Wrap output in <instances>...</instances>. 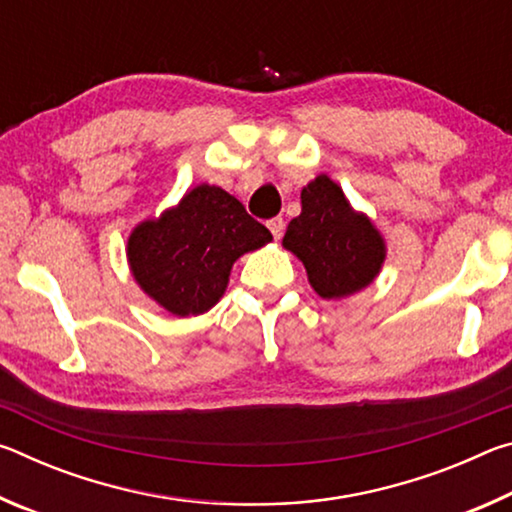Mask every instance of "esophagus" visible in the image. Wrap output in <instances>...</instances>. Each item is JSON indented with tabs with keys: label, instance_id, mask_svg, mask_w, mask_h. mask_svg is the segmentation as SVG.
Returning <instances> with one entry per match:
<instances>
[{
	"label": "esophagus",
	"instance_id": "esophagus-1",
	"mask_svg": "<svg viewBox=\"0 0 512 512\" xmlns=\"http://www.w3.org/2000/svg\"><path fill=\"white\" fill-rule=\"evenodd\" d=\"M266 225H268V230H271V235H273L275 239L282 237V232H284V219H280V216H275V219H271Z\"/></svg>",
	"mask_w": 512,
	"mask_h": 512
}]
</instances>
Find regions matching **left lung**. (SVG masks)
Instances as JSON below:
<instances>
[{"label":"left lung","mask_w":512,"mask_h":512,"mask_svg":"<svg viewBox=\"0 0 512 512\" xmlns=\"http://www.w3.org/2000/svg\"><path fill=\"white\" fill-rule=\"evenodd\" d=\"M282 246L305 264L323 300H341L370 287L386 262V239L366 212L354 210L339 183L320 173L300 192Z\"/></svg>","instance_id":"obj_1"}]
</instances>
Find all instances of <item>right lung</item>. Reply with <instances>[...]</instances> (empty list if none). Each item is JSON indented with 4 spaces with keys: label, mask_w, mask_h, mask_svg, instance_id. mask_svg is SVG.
Segmentation results:
<instances>
[{
    "label": "right lung",
    "mask_w": 512,
    "mask_h": 512,
    "mask_svg": "<svg viewBox=\"0 0 512 512\" xmlns=\"http://www.w3.org/2000/svg\"><path fill=\"white\" fill-rule=\"evenodd\" d=\"M273 235L235 196L196 185L155 219L135 225L126 241L133 280L164 311L201 316L223 298L237 259Z\"/></svg>",
    "instance_id": "add662e5"
}]
</instances>
